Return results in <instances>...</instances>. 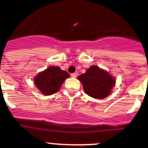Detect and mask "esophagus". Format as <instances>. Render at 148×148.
Here are the masks:
<instances>
[{
	"label": "esophagus",
	"instance_id": "obj_1",
	"mask_svg": "<svg viewBox=\"0 0 148 148\" xmlns=\"http://www.w3.org/2000/svg\"><path fill=\"white\" fill-rule=\"evenodd\" d=\"M71 77H76L77 74L76 73H73V74H71Z\"/></svg>",
	"mask_w": 148,
	"mask_h": 148
}]
</instances>
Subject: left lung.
I'll return each mask as SVG.
<instances>
[{"mask_svg":"<svg viewBox=\"0 0 148 148\" xmlns=\"http://www.w3.org/2000/svg\"><path fill=\"white\" fill-rule=\"evenodd\" d=\"M82 83L84 92L95 99H103L108 97L115 85V79L99 67L93 65L86 73L78 77Z\"/></svg>","mask_w":148,"mask_h":148,"instance_id":"1","label":"left lung"}]
</instances>
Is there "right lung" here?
Instances as JSON below:
<instances>
[{
  "label": "right lung",
  "instance_id": "1",
  "mask_svg": "<svg viewBox=\"0 0 148 148\" xmlns=\"http://www.w3.org/2000/svg\"><path fill=\"white\" fill-rule=\"evenodd\" d=\"M69 74L58 67H49L44 71L38 74L34 79L36 86L44 95H51L57 93Z\"/></svg>",
  "mask_w": 148,
  "mask_h": 148
}]
</instances>
